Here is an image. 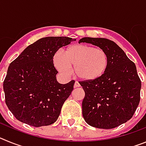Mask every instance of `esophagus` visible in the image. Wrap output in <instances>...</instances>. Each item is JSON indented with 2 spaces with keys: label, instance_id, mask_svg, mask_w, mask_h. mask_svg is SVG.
Masks as SVG:
<instances>
[{
  "label": "esophagus",
  "instance_id": "esophagus-1",
  "mask_svg": "<svg viewBox=\"0 0 146 146\" xmlns=\"http://www.w3.org/2000/svg\"><path fill=\"white\" fill-rule=\"evenodd\" d=\"M80 86V83L77 81H76L75 82H74V88H78Z\"/></svg>",
  "mask_w": 146,
  "mask_h": 146
}]
</instances>
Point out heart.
Here are the masks:
<instances>
[{
    "instance_id": "b5f03b06",
    "label": "heart",
    "mask_w": 146,
    "mask_h": 146,
    "mask_svg": "<svg viewBox=\"0 0 146 146\" xmlns=\"http://www.w3.org/2000/svg\"><path fill=\"white\" fill-rule=\"evenodd\" d=\"M54 64L62 74L69 75L74 69L75 75L83 81H93L104 74L109 64L105 50L89 45H73L57 55Z\"/></svg>"
}]
</instances>
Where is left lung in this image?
Here are the masks:
<instances>
[{"instance_id":"8db88e82","label":"left lung","mask_w":146,"mask_h":146,"mask_svg":"<svg viewBox=\"0 0 146 146\" xmlns=\"http://www.w3.org/2000/svg\"><path fill=\"white\" fill-rule=\"evenodd\" d=\"M86 42L106 51L109 57L107 70L93 81H80L85 91L82 116L88 124L109 129L126 123L140 100L141 81L135 63L114 42L104 38L84 37Z\"/></svg>"}]
</instances>
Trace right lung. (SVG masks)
I'll return each mask as SVG.
<instances>
[{
    "label": "right lung",
    "instance_id": "right-lung-1",
    "mask_svg": "<svg viewBox=\"0 0 146 146\" xmlns=\"http://www.w3.org/2000/svg\"><path fill=\"white\" fill-rule=\"evenodd\" d=\"M75 38L48 36L23 50L8 68L3 82L6 104L15 118L35 127L57 121L74 80L60 84L53 64L55 53Z\"/></svg>",
    "mask_w": 146,
    "mask_h": 146
}]
</instances>
